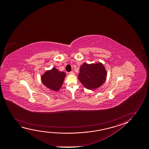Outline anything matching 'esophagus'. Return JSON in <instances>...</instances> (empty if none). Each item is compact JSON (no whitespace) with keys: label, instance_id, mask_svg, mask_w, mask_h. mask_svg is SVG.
Wrapping results in <instances>:
<instances>
[{"label":"esophagus","instance_id":"34e87169","mask_svg":"<svg viewBox=\"0 0 149 149\" xmlns=\"http://www.w3.org/2000/svg\"><path fill=\"white\" fill-rule=\"evenodd\" d=\"M70 74H71V75H74V72L73 71H71L69 72Z\"/></svg>","mask_w":149,"mask_h":149}]
</instances>
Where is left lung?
<instances>
[{
    "instance_id": "8db88e82",
    "label": "left lung",
    "mask_w": 149,
    "mask_h": 149,
    "mask_svg": "<svg viewBox=\"0 0 149 149\" xmlns=\"http://www.w3.org/2000/svg\"><path fill=\"white\" fill-rule=\"evenodd\" d=\"M106 74L102 63H84L80 68L78 79L86 88L94 90L102 86L106 80Z\"/></svg>"
}]
</instances>
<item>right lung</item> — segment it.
Listing matches in <instances>:
<instances>
[{
	"label": "right lung",
	"instance_id": "add662e5",
	"mask_svg": "<svg viewBox=\"0 0 149 149\" xmlns=\"http://www.w3.org/2000/svg\"><path fill=\"white\" fill-rule=\"evenodd\" d=\"M65 75L64 72L59 71L55 68H53L51 70L47 71L43 74L42 76V81L47 88L54 91H58L62 86Z\"/></svg>",
	"mask_w": 149,
	"mask_h": 149
}]
</instances>
